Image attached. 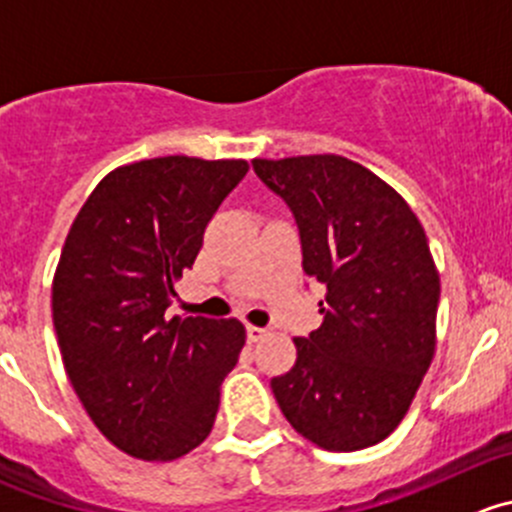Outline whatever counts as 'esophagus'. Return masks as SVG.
I'll return each instance as SVG.
<instances>
[{
  "instance_id": "34e87169",
  "label": "esophagus",
  "mask_w": 512,
  "mask_h": 512,
  "mask_svg": "<svg viewBox=\"0 0 512 512\" xmlns=\"http://www.w3.org/2000/svg\"><path fill=\"white\" fill-rule=\"evenodd\" d=\"M265 335H267L265 327H257V325L247 327V342H260Z\"/></svg>"
}]
</instances>
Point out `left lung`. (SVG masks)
<instances>
[{"instance_id": "8db88e82", "label": "left lung", "mask_w": 512, "mask_h": 512, "mask_svg": "<svg viewBox=\"0 0 512 512\" xmlns=\"http://www.w3.org/2000/svg\"><path fill=\"white\" fill-rule=\"evenodd\" d=\"M292 210L302 270L327 287L322 325L295 337L297 360L272 377L287 423L332 453L388 438L435 355L440 275L408 202L340 155L252 160Z\"/></svg>"}]
</instances>
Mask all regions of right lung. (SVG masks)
<instances>
[{
  "label": "right lung",
  "instance_id": "add662e5",
  "mask_svg": "<svg viewBox=\"0 0 512 512\" xmlns=\"http://www.w3.org/2000/svg\"><path fill=\"white\" fill-rule=\"evenodd\" d=\"M247 170L245 160L185 155L122 165L69 227L52 282L64 370L99 433L132 458L177 460L215 425L245 325L167 317V307Z\"/></svg>",
  "mask_w": 512,
  "mask_h": 512
}]
</instances>
